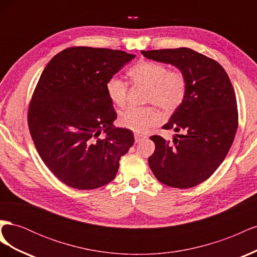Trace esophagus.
Returning <instances> with one entry per match:
<instances>
[{"label": "esophagus", "instance_id": "esophagus-1", "mask_svg": "<svg viewBox=\"0 0 257 257\" xmlns=\"http://www.w3.org/2000/svg\"><path fill=\"white\" fill-rule=\"evenodd\" d=\"M134 137H135V142H136V143L142 142V141H144V139H146V138H147V136L142 135V134H137V133H135V134H134Z\"/></svg>", "mask_w": 257, "mask_h": 257}]
</instances>
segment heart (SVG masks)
Returning a JSON list of instances; mask_svg holds the SVG:
<instances>
[{
  "label": "heart",
  "mask_w": 257,
  "mask_h": 257,
  "mask_svg": "<svg viewBox=\"0 0 257 257\" xmlns=\"http://www.w3.org/2000/svg\"><path fill=\"white\" fill-rule=\"evenodd\" d=\"M131 80L148 88L146 102L159 106L165 113L175 112L181 106L186 94L185 77L179 72L168 71L161 63L141 61L127 72ZM127 84L112 77L106 83V92L111 102L124 107L127 100ZM162 120L160 111L152 106L128 107L121 113L120 122L124 127L136 133H146Z\"/></svg>",
  "instance_id": "heart-1"
}]
</instances>
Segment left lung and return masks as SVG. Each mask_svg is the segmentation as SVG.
I'll use <instances>...</instances> for the list:
<instances>
[{
    "mask_svg": "<svg viewBox=\"0 0 257 257\" xmlns=\"http://www.w3.org/2000/svg\"><path fill=\"white\" fill-rule=\"evenodd\" d=\"M142 53L174 65L186 80L183 103L163 126L180 134L173 142L151 136L155 150L148 163L160 182L172 188H193L215 172L234 142L238 127L234 88L216 61L190 48Z\"/></svg>",
    "mask_w": 257,
    "mask_h": 257,
    "instance_id": "1",
    "label": "left lung"
}]
</instances>
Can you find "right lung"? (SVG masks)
Returning a JSON list of instances; mask_svg holds the SVG:
<instances>
[{
	"instance_id": "right-lung-1",
	"label": "right lung",
	"mask_w": 257,
	"mask_h": 257,
	"mask_svg": "<svg viewBox=\"0 0 257 257\" xmlns=\"http://www.w3.org/2000/svg\"><path fill=\"white\" fill-rule=\"evenodd\" d=\"M135 54L73 47L45 67L30 103L28 121L38 154L59 180L78 190L111 182L134 144L133 132L114 127L116 112L106 83Z\"/></svg>"
}]
</instances>
